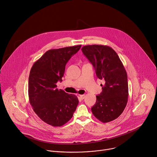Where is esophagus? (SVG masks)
<instances>
[{"label": "esophagus", "mask_w": 157, "mask_h": 157, "mask_svg": "<svg viewBox=\"0 0 157 157\" xmlns=\"http://www.w3.org/2000/svg\"><path fill=\"white\" fill-rule=\"evenodd\" d=\"M80 98L81 99H83L84 98H86V95H80Z\"/></svg>", "instance_id": "esophagus-1"}]
</instances>
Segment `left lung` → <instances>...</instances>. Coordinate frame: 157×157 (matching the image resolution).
Instances as JSON below:
<instances>
[{
  "label": "left lung",
  "instance_id": "1",
  "mask_svg": "<svg viewBox=\"0 0 157 157\" xmlns=\"http://www.w3.org/2000/svg\"><path fill=\"white\" fill-rule=\"evenodd\" d=\"M82 51L92 64L97 77L105 82L91 108L94 116L102 123L117 118L124 110L128 98L126 71L116 52L105 45L84 46Z\"/></svg>",
  "mask_w": 157,
  "mask_h": 157
}]
</instances>
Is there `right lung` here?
<instances>
[{"label": "right lung", "mask_w": 157, "mask_h": 157, "mask_svg": "<svg viewBox=\"0 0 157 157\" xmlns=\"http://www.w3.org/2000/svg\"><path fill=\"white\" fill-rule=\"evenodd\" d=\"M80 47L77 45L48 50L31 69L28 82L29 102L43 121L52 126H62L67 123L78 104L75 95L56 87V82L62 81L67 63Z\"/></svg>", "instance_id": "1"}]
</instances>
